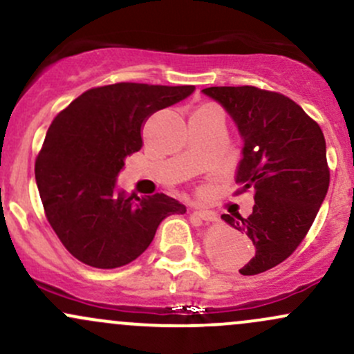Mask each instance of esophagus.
<instances>
[{
	"mask_svg": "<svg viewBox=\"0 0 354 354\" xmlns=\"http://www.w3.org/2000/svg\"><path fill=\"white\" fill-rule=\"evenodd\" d=\"M193 215L198 216L200 220L207 221V223H209V221H216L218 218H216V215L213 212H208V209H193Z\"/></svg>",
	"mask_w": 354,
	"mask_h": 354,
	"instance_id": "1",
	"label": "esophagus"
}]
</instances>
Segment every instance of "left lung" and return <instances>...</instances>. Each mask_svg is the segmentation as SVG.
I'll use <instances>...</instances> for the list:
<instances>
[{"instance_id":"left-lung-1","label":"left lung","mask_w":354,"mask_h":354,"mask_svg":"<svg viewBox=\"0 0 354 354\" xmlns=\"http://www.w3.org/2000/svg\"><path fill=\"white\" fill-rule=\"evenodd\" d=\"M234 119L242 136L236 193H254V208L243 218L221 215L245 234L255 255L239 272L255 275L279 266L308 235L329 188L326 141L321 127L289 97L242 85L208 87Z\"/></svg>"}]
</instances>
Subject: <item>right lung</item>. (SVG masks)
Listing matches in <instances>:
<instances>
[{"label": "right lung", "instance_id": "obj_1", "mask_svg": "<svg viewBox=\"0 0 354 354\" xmlns=\"http://www.w3.org/2000/svg\"><path fill=\"white\" fill-rule=\"evenodd\" d=\"M193 92L195 85H104L52 120L35 180L46 220L77 260L97 269L126 266L149 247L166 216L186 212L165 193L138 198L115 186L124 159L142 147L147 118Z\"/></svg>", "mask_w": 354, "mask_h": 354}]
</instances>
